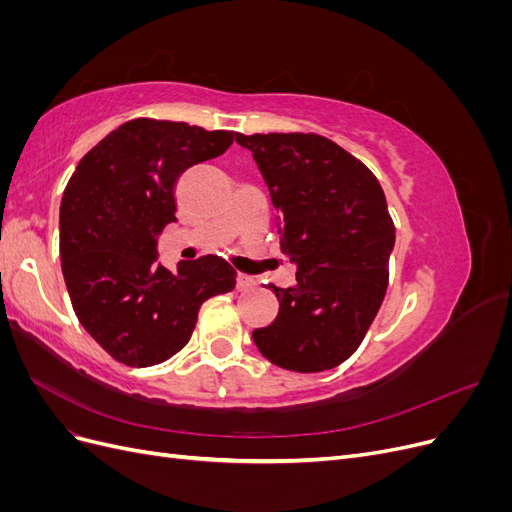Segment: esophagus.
<instances>
[{"instance_id":"obj_1","label":"esophagus","mask_w":512,"mask_h":512,"mask_svg":"<svg viewBox=\"0 0 512 512\" xmlns=\"http://www.w3.org/2000/svg\"><path fill=\"white\" fill-rule=\"evenodd\" d=\"M254 284V277H250V275H245V273H237V288L239 290H245V288H250Z\"/></svg>"}]
</instances>
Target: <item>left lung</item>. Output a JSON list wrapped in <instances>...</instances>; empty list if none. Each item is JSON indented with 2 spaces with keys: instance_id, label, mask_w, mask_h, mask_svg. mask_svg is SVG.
Wrapping results in <instances>:
<instances>
[{
  "instance_id": "8db88e82",
  "label": "left lung",
  "mask_w": 512,
  "mask_h": 512,
  "mask_svg": "<svg viewBox=\"0 0 512 512\" xmlns=\"http://www.w3.org/2000/svg\"><path fill=\"white\" fill-rule=\"evenodd\" d=\"M254 153L297 284L269 286L280 312L252 337L267 359L312 374L359 348L389 286L395 226L371 170L318 134H237Z\"/></svg>"
}]
</instances>
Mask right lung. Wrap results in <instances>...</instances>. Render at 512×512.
<instances>
[{
  "label": "right lung",
  "mask_w": 512,
  "mask_h": 512,
  "mask_svg": "<svg viewBox=\"0 0 512 512\" xmlns=\"http://www.w3.org/2000/svg\"><path fill=\"white\" fill-rule=\"evenodd\" d=\"M232 141L235 132L132 119L76 166L59 207L61 271L76 316L113 359H170L190 342L200 305L235 288L220 256L183 260L175 273L158 260V237L177 222L179 177Z\"/></svg>",
  "instance_id": "1"
}]
</instances>
